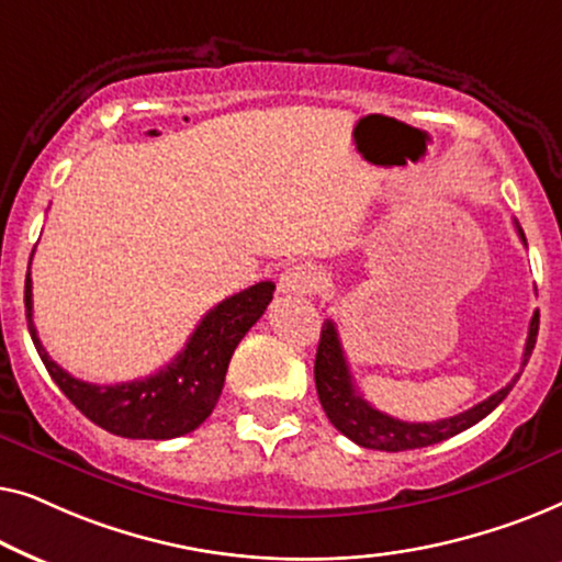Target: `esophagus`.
Segmentation results:
<instances>
[{
    "label": "esophagus",
    "mask_w": 562,
    "mask_h": 562,
    "mask_svg": "<svg viewBox=\"0 0 562 562\" xmlns=\"http://www.w3.org/2000/svg\"><path fill=\"white\" fill-rule=\"evenodd\" d=\"M322 286H325V276H322L314 266H291L279 279L281 294L312 296L322 291Z\"/></svg>",
    "instance_id": "34e87169"
}]
</instances>
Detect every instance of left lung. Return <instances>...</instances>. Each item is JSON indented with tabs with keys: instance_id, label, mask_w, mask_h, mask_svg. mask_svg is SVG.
Returning a JSON list of instances; mask_svg holds the SVG:
<instances>
[{
	"instance_id": "8db88e82",
	"label": "left lung",
	"mask_w": 562,
	"mask_h": 562,
	"mask_svg": "<svg viewBox=\"0 0 562 562\" xmlns=\"http://www.w3.org/2000/svg\"><path fill=\"white\" fill-rule=\"evenodd\" d=\"M517 225V222H514ZM517 233L521 243L527 245L525 233L517 225ZM537 329H540V312L532 314L529 322V335L525 342V356H521V368L527 366L529 356H532L535 342H537ZM519 373L506 383L502 391L491 394L486 402L475 404L473 409L460 412L456 417L437 419V422H404L396 417H389L366 402L358 394L356 383H352L348 358H345L340 333H337L335 322L327 319L322 325L319 335V348L317 360H314V383H317V394L325 409L327 419L333 422L335 429H340L345 437H350L352 442H358L360 448L371 450H386V452H402V450H417L427 448V445L442 442L452 435H460L463 429L479 425L483 417H488L498 404L504 402L506 394L514 389Z\"/></svg>"
}]
</instances>
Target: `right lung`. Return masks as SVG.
<instances>
[{
    "label": "right lung",
    "instance_id": "obj_1",
    "mask_svg": "<svg viewBox=\"0 0 562 562\" xmlns=\"http://www.w3.org/2000/svg\"><path fill=\"white\" fill-rule=\"evenodd\" d=\"M273 283L260 281L225 299L204 314L187 348L148 379L97 386L74 379L45 352L33 322V281L25 279L27 329L35 350L76 409L106 432L130 440H171L194 432L210 417L225 386L229 358L245 333L263 317L273 299Z\"/></svg>",
    "mask_w": 562,
    "mask_h": 562
}]
</instances>
